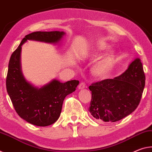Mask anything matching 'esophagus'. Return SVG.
<instances>
[{"label":"esophagus","mask_w":152,"mask_h":152,"mask_svg":"<svg viewBox=\"0 0 152 152\" xmlns=\"http://www.w3.org/2000/svg\"><path fill=\"white\" fill-rule=\"evenodd\" d=\"M85 88H86V83H84V82H81L80 84H79L78 86V88L79 89H84Z\"/></svg>","instance_id":"obj_1"}]
</instances>
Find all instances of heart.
Wrapping results in <instances>:
<instances>
[{"instance_id":"heart-1","label":"heart","mask_w":152,"mask_h":152,"mask_svg":"<svg viewBox=\"0 0 152 152\" xmlns=\"http://www.w3.org/2000/svg\"><path fill=\"white\" fill-rule=\"evenodd\" d=\"M107 48H108V46L106 44L100 42L97 45L93 55L96 56L98 53L105 50ZM114 61H115V58H114V54L111 53L106 54L94 65L92 68L93 74L97 77L105 78L108 75L113 69Z\"/></svg>"}]
</instances>
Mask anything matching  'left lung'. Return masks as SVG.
<instances>
[{
	"label": "left lung",
	"mask_w": 152,
	"mask_h": 152,
	"mask_svg": "<svg viewBox=\"0 0 152 152\" xmlns=\"http://www.w3.org/2000/svg\"><path fill=\"white\" fill-rule=\"evenodd\" d=\"M145 83L143 64L136 58L121 75L89 87L91 91L89 113L98 121L113 123L121 120L138 106Z\"/></svg>",
	"instance_id": "1"
}]
</instances>
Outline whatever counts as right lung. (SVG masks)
<instances>
[{"label": "right lung", "mask_w": 152, "mask_h": 152, "mask_svg": "<svg viewBox=\"0 0 152 152\" xmlns=\"http://www.w3.org/2000/svg\"><path fill=\"white\" fill-rule=\"evenodd\" d=\"M65 34L63 31H36L25 36L9 60L6 79L7 93L18 115L32 125L49 126L61 115L65 97L75 91L79 81L61 83L53 79L38 88L27 82L21 69V46L27 39L56 44Z\"/></svg>", "instance_id": "obj_1"}]
</instances>
